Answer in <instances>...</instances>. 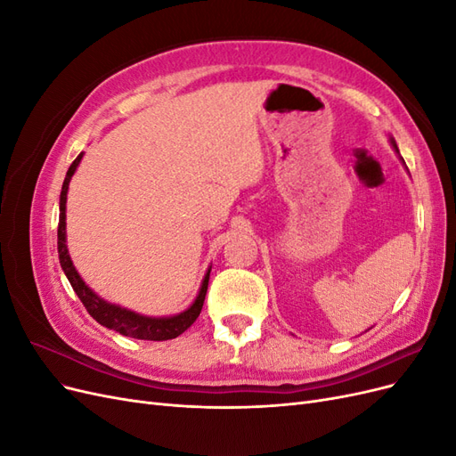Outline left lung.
Wrapping results in <instances>:
<instances>
[{
  "label": "left lung",
  "instance_id": "8db88e82",
  "mask_svg": "<svg viewBox=\"0 0 456 456\" xmlns=\"http://www.w3.org/2000/svg\"><path fill=\"white\" fill-rule=\"evenodd\" d=\"M390 142H392V146H394V150H395V151H397V154H399V150H397V146H395V141H394V139H390ZM402 159H403V158H402Z\"/></svg>",
  "mask_w": 456,
  "mask_h": 456
}]
</instances>
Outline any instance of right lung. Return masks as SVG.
Wrapping results in <instances>:
<instances>
[{
    "label": "right lung",
    "instance_id": "right-lung-1",
    "mask_svg": "<svg viewBox=\"0 0 456 456\" xmlns=\"http://www.w3.org/2000/svg\"><path fill=\"white\" fill-rule=\"evenodd\" d=\"M84 158V151L74 159L70 165V169L66 173V178L62 183V191H61V215H59V258H61V266L66 273L68 281H70L72 289L79 300L84 302V306L91 314L93 320L99 322L101 325L118 330L123 337H131V338H141V340H169L176 338L178 335H183L184 330L198 320V315L203 308V300L207 295V285H209V273L211 268L207 270L200 293L188 310L171 315V317H148L141 315L136 312H131L127 308H121L118 305H110L104 298L99 295H94L93 289L86 285V281L81 280V275L72 265V258L68 255V247H66V196H68V186H70L72 175L76 173L77 165Z\"/></svg>",
    "mask_w": 456,
    "mask_h": 456
}]
</instances>
